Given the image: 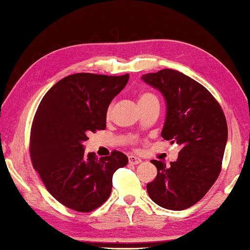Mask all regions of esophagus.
Returning a JSON list of instances; mask_svg holds the SVG:
<instances>
[{
  "label": "esophagus",
  "mask_w": 250,
  "mask_h": 250,
  "mask_svg": "<svg viewBox=\"0 0 250 250\" xmlns=\"http://www.w3.org/2000/svg\"><path fill=\"white\" fill-rule=\"evenodd\" d=\"M128 162H129V164L137 165V164H139V163H141V159H139V157H137L135 155H129Z\"/></svg>",
  "instance_id": "esophagus-1"
}]
</instances>
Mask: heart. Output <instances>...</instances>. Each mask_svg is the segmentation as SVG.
I'll return each instance as SVG.
<instances>
[{
  "label": "heart",
  "mask_w": 250,
  "mask_h": 250,
  "mask_svg": "<svg viewBox=\"0 0 250 250\" xmlns=\"http://www.w3.org/2000/svg\"><path fill=\"white\" fill-rule=\"evenodd\" d=\"M152 100H156L157 101V98L156 97L153 95V94H151V93H144V94H141L140 96H139V99H138V104H144V103H147V101H152ZM111 106L109 108V110H108V115L111 113ZM131 139V141L134 140V138H130Z\"/></svg>",
  "instance_id": "b5f03b06"
}]
</instances>
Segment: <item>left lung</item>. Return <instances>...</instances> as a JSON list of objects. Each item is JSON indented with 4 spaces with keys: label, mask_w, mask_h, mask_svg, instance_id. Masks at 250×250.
<instances>
[{
    "label": "left lung",
    "mask_w": 250,
    "mask_h": 250,
    "mask_svg": "<svg viewBox=\"0 0 250 250\" xmlns=\"http://www.w3.org/2000/svg\"><path fill=\"white\" fill-rule=\"evenodd\" d=\"M141 80L164 97L162 137L181 146L169 166L151 161L157 175L146 185L147 193L166 209H187L203 198L220 174L228 141L226 116L209 91L179 71L164 69Z\"/></svg>",
    "instance_id": "left-lung-1"
}]
</instances>
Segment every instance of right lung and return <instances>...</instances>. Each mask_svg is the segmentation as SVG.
Listing matches in <instances>:
<instances>
[{
	"label": "right lung",
	"mask_w": 250,
	"mask_h": 250,
	"mask_svg": "<svg viewBox=\"0 0 250 250\" xmlns=\"http://www.w3.org/2000/svg\"><path fill=\"white\" fill-rule=\"evenodd\" d=\"M129 74L65 76L43 97L30 141L34 169L48 192L62 205L88 212L108 200L112 177L128 163L119 151L98 157L85 153L89 132L104 129L109 104L126 86Z\"/></svg>",
	"instance_id": "right-lung-1"
}]
</instances>
